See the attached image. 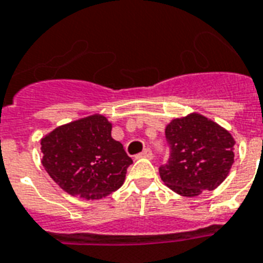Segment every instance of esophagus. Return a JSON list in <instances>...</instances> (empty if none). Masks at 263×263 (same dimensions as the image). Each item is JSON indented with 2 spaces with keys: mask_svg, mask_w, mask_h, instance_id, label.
I'll return each instance as SVG.
<instances>
[{
  "mask_svg": "<svg viewBox=\"0 0 263 263\" xmlns=\"http://www.w3.org/2000/svg\"><path fill=\"white\" fill-rule=\"evenodd\" d=\"M153 157H154V154H153L152 150H150V148H144L143 152L136 156V158H150V160H152Z\"/></svg>",
  "mask_w": 263,
  "mask_h": 263,
  "instance_id": "1",
  "label": "esophagus"
}]
</instances>
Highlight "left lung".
<instances>
[{
  "label": "left lung",
  "instance_id": "8db88e82",
  "mask_svg": "<svg viewBox=\"0 0 263 263\" xmlns=\"http://www.w3.org/2000/svg\"><path fill=\"white\" fill-rule=\"evenodd\" d=\"M165 138L169 158L160 166V176L180 195L196 196L204 190H214L232 168V135L198 113L172 120Z\"/></svg>",
  "mask_w": 263,
  "mask_h": 263
}]
</instances>
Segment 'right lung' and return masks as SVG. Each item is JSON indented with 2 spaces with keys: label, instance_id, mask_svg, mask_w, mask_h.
<instances>
[{
  "label": "right lung",
  "instance_id": "obj_1",
  "mask_svg": "<svg viewBox=\"0 0 263 263\" xmlns=\"http://www.w3.org/2000/svg\"><path fill=\"white\" fill-rule=\"evenodd\" d=\"M42 165L73 196L101 199L123 185L132 160L111 138L106 117L90 116L55 128L41 140Z\"/></svg>",
  "mask_w": 263,
  "mask_h": 263
}]
</instances>
